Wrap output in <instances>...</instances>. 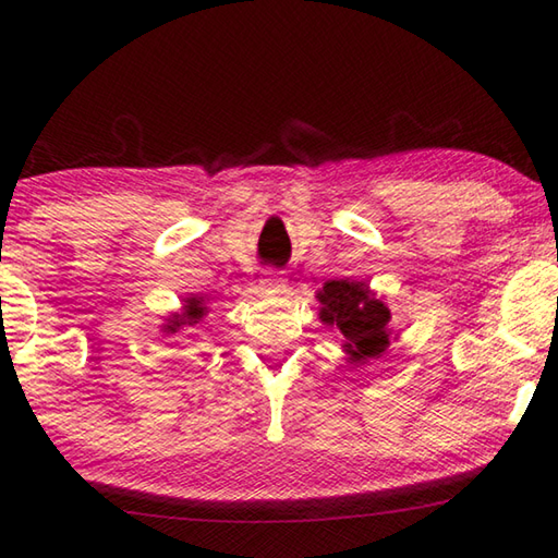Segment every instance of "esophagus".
<instances>
[{
	"mask_svg": "<svg viewBox=\"0 0 558 558\" xmlns=\"http://www.w3.org/2000/svg\"><path fill=\"white\" fill-rule=\"evenodd\" d=\"M260 288L268 290V292H280L282 288H286V280H282L280 270L278 268H266V270H263Z\"/></svg>",
	"mask_w": 558,
	"mask_h": 558,
	"instance_id": "esophagus-1",
	"label": "esophagus"
}]
</instances>
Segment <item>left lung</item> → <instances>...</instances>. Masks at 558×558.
I'll use <instances>...</instances> for the list:
<instances>
[{"label": "left lung", "mask_w": 558, "mask_h": 558, "mask_svg": "<svg viewBox=\"0 0 558 558\" xmlns=\"http://www.w3.org/2000/svg\"><path fill=\"white\" fill-rule=\"evenodd\" d=\"M319 317L323 323L337 325L344 335V347L352 354V362L379 359L389 347V307L376 300L364 282L329 280L319 292Z\"/></svg>", "instance_id": "obj_1"}]
</instances>
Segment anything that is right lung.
<instances>
[{
  "label": "right lung",
  "mask_w": 558,
  "mask_h": 558,
  "mask_svg": "<svg viewBox=\"0 0 558 558\" xmlns=\"http://www.w3.org/2000/svg\"><path fill=\"white\" fill-rule=\"evenodd\" d=\"M204 315V307H202V300H186L184 305V315H174L172 323L167 325L169 332H177V327H184V325H196V319H202Z\"/></svg>",
  "instance_id": "1"
}]
</instances>
